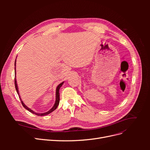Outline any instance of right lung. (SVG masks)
<instances>
[{"label":"right lung","instance_id":"right-lung-1","mask_svg":"<svg viewBox=\"0 0 150 150\" xmlns=\"http://www.w3.org/2000/svg\"><path fill=\"white\" fill-rule=\"evenodd\" d=\"M16 60L15 61V66H16ZM16 67H15V75H16ZM14 82H15L16 89V91H17V94H19V98H20V99H21V101L22 106H23L24 107V108H25L27 110H28V111H30V112L33 113V114H34V115H37V116H45V115H48V114H50V113L52 112V111H54L55 110H56V108H57V106H58V105H59V89H60V88L62 86V85L63 84V83H64V82H62V83H61V84H59V85L57 86V88H56V102H55V104H54V105L53 106V107H52L49 111H48L47 112H44V113H38V112H34V111L30 110V109L29 108L28 106H26L25 105V104L23 103V101H22V99H21V96H20V95H19V90H18V87H17V81H16V76H15V81H14Z\"/></svg>","mask_w":150,"mask_h":150}]
</instances>
